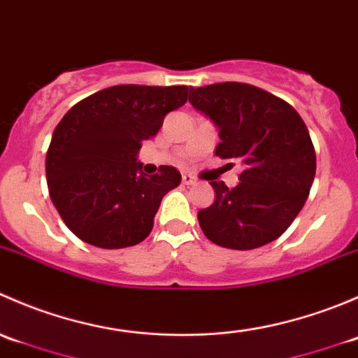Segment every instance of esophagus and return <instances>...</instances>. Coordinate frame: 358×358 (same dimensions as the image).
Segmentation results:
<instances>
[{
	"label": "esophagus",
	"instance_id": "esophagus-1",
	"mask_svg": "<svg viewBox=\"0 0 358 358\" xmlns=\"http://www.w3.org/2000/svg\"><path fill=\"white\" fill-rule=\"evenodd\" d=\"M182 182H183V185H194V183L197 182L196 178H194L192 175H183V178H182Z\"/></svg>",
	"mask_w": 358,
	"mask_h": 358
}]
</instances>
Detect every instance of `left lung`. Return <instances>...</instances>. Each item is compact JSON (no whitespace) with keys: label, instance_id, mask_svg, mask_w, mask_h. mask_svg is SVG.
Here are the masks:
<instances>
[{"label":"left lung","instance_id":"obj_1","mask_svg":"<svg viewBox=\"0 0 358 358\" xmlns=\"http://www.w3.org/2000/svg\"><path fill=\"white\" fill-rule=\"evenodd\" d=\"M189 102L218 126L216 156L243 166L234 189L209 182L215 202L197 213L204 236L239 251L275 241L301 211L315 176L303 119L282 99L246 83L192 88Z\"/></svg>","mask_w":358,"mask_h":358}]
</instances>
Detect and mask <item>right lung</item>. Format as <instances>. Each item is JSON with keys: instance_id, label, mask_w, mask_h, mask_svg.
Returning <instances> with one entry per match:
<instances>
[{"instance_id": "right-lung-1", "label": "right lung", "mask_w": 358, "mask_h": 358, "mask_svg": "<svg viewBox=\"0 0 358 358\" xmlns=\"http://www.w3.org/2000/svg\"><path fill=\"white\" fill-rule=\"evenodd\" d=\"M187 100L189 86L117 85L64 115L46 152V180L74 236L103 249L135 246L149 236L162 197L182 175L173 166L145 175L136 154Z\"/></svg>"}]
</instances>
